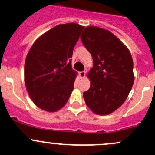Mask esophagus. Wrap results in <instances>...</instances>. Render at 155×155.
<instances>
[{"instance_id":"34e87169","label":"esophagus","mask_w":155,"mask_h":155,"mask_svg":"<svg viewBox=\"0 0 155 155\" xmlns=\"http://www.w3.org/2000/svg\"><path fill=\"white\" fill-rule=\"evenodd\" d=\"M79 76H80V78H84L86 75V72L85 71H82V72H79Z\"/></svg>"}]
</instances>
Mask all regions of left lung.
Here are the masks:
<instances>
[{
  "label": "left lung",
  "instance_id": "left-lung-1",
  "mask_svg": "<svg viewBox=\"0 0 155 155\" xmlns=\"http://www.w3.org/2000/svg\"><path fill=\"white\" fill-rule=\"evenodd\" d=\"M82 34L81 40L94 63L87 73L91 87L83 93V97L94 114H110L124 103L132 88V57L127 47L110 31L89 26Z\"/></svg>",
  "mask_w": 155,
  "mask_h": 155
}]
</instances>
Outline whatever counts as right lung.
I'll return each instance as SVG.
<instances>
[{"label":"right lung","mask_w":155,"mask_h":155,"mask_svg":"<svg viewBox=\"0 0 155 155\" xmlns=\"http://www.w3.org/2000/svg\"><path fill=\"white\" fill-rule=\"evenodd\" d=\"M83 29L75 23L59 24L31 47L24 64V81L29 96L39 108L56 112L68 102L77 75L71 58Z\"/></svg>","instance_id":"1"}]
</instances>
